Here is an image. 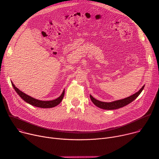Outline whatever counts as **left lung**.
Listing matches in <instances>:
<instances>
[{
    "label": "left lung",
    "instance_id": "8db88e82",
    "mask_svg": "<svg viewBox=\"0 0 159 159\" xmlns=\"http://www.w3.org/2000/svg\"><path fill=\"white\" fill-rule=\"evenodd\" d=\"M144 87H145V85H143L141 88V89H140L139 92L133 94L131 96H129L126 98H125V99H123L121 100H118V101L111 102H102V101H98V100L96 99L95 98H94L91 95H90V99H91L92 102L96 106H98V107H100L101 109H107V110H112V109H119L120 107H124L125 106L128 105V104L131 102L133 101H134L140 94Z\"/></svg>",
    "mask_w": 159,
    "mask_h": 159
}]
</instances>
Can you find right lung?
Listing matches in <instances>:
<instances>
[{"mask_svg":"<svg viewBox=\"0 0 159 159\" xmlns=\"http://www.w3.org/2000/svg\"><path fill=\"white\" fill-rule=\"evenodd\" d=\"M12 85H13V87H14V90H16V92L24 101H25L26 102L29 103L31 105H33L34 106L38 107H41V108H50V107H53L57 106L62 101L63 96H64V94H65V90H63V91L62 94H61V96L55 100L48 101H40V100L36 99L33 98H31V96L26 94L25 93H22L16 87H15V85L13 84L12 82Z\"/></svg>","mask_w":159,"mask_h":159,"instance_id":"1","label":"right lung"}]
</instances>
